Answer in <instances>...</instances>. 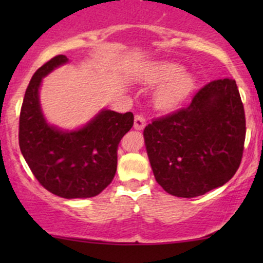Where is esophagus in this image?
I'll use <instances>...</instances> for the list:
<instances>
[{"mask_svg": "<svg viewBox=\"0 0 263 263\" xmlns=\"http://www.w3.org/2000/svg\"><path fill=\"white\" fill-rule=\"evenodd\" d=\"M144 126H146V119H144L142 115H136L134 127L136 129H138V131H141V129L144 128Z\"/></svg>", "mask_w": 263, "mask_h": 263, "instance_id": "obj_1", "label": "esophagus"}]
</instances>
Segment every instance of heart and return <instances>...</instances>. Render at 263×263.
Returning a JSON list of instances; mask_svg holds the SVG:
<instances>
[{
    "instance_id": "obj_1",
    "label": "heart",
    "mask_w": 263,
    "mask_h": 263,
    "mask_svg": "<svg viewBox=\"0 0 263 263\" xmlns=\"http://www.w3.org/2000/svg\"><path fill=\"white\" fill-rule=\"evenodd\" d=\"M146 79L149 83H161L168 80L156 92V105L163 110L176 107L193 86V79L189 74L182 73V68L174 63H162L155 65L147 74Z\"/></svg>"
}]
</instances>
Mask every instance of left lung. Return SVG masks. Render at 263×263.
I'll return each instance as SVG.
<instances>
[{
	"label": "left lung",
	"mask_w": 263,
	"mask_h": 263,
	"mask_svg": "<svg viewBox=\"0 0 263 263\" xmlns=\"http://www.w3.org/2000/svg\"><path fill=\"white\" fill-rule=\"evenodd\" d=\"M157 183L194 198L224 185L242 159L245 110L236 81L208 83L185 107L152 120L143 131Z\"/></svg>",
	"instance_id": "obj_1"
}]
</instances>
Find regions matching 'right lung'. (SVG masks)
Returning <instances> with one entry per match:
<instances>
[{
	"instance_id": "obj_1",
	"label": "right lung",
	"mask_w": 263,
	"mask_h": 263,
	"mask_svg": "<svg viewBox=\"0 0 263 263\" xmlns=\"http://www.w3.org/2000/svg\"><path fill=\"white\" fill-rule=\"evenodd\" d=\"M66 62L65 55L54 57L29 81L20 114V148L48 192L65 199L91 198L112 182L119 143L134 126V114L104 110L71 132L48 125L39 105V86L42 78Z\"/></svg>"
}]
</instances>
